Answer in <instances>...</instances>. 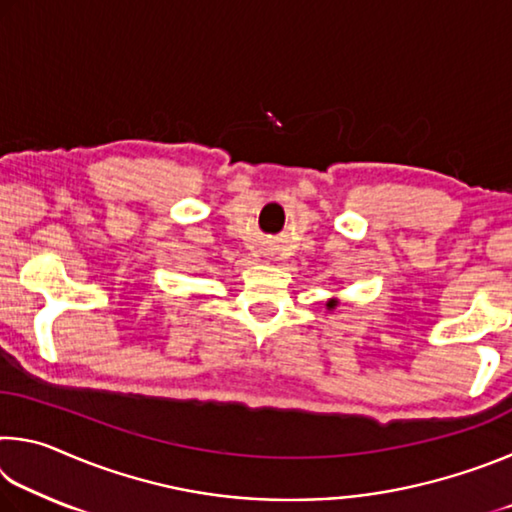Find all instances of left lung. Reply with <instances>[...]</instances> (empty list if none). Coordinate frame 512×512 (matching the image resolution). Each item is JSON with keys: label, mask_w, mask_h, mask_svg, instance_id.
<instances>
[{"label": "left lung", "mask_w": 512, "mask_h": 512, "mask_svg": "<svg viewBox=\"0 0 512 512\" xmlns=\"http://www.w3.org/2000/svg\"><path fill=\"white\" fill-rule=\"evenodd\" d=\"M327 307H329V309H334V307H336V300H329V302H327Z\"/></svg>", "instance_id": "8db88e82"}]
</instances>
